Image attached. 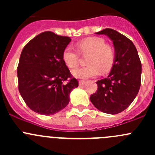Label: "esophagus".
<instances>
[{"mask_svg":"<svg viewBox=\"0 0 155 155\" xmlns=\"http://www.w3.org/2000/svg\"><path fill=\"white\" fill-rule=\"evenodd\" d=\"M85 83V81H84V80H80L79 82V85H80V86H82V85H83Z\"/></svg>","mask_w":155,"mask_h":155,"instance_id":"esophagus-1","label":"esophagus"}]
</instances>
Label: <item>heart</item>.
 Segmentation results:
<instances>
[{"label":"heart","instance_id":"1","mask_svg":"<svg viewBox=\"0 0 155 155\" xmlns=\"http://www.w3.org/2000/svg\"><path fill=\"white\" fill-rule=\"evenodd\" d=\"M77 48L82 54H89L87 60L88 65L73 70L72 74L77 79H86L97 76L100 73H107L112 68L115 61V51L109 45H106L104 39L89 37L78 42ZM79 54L71 46L65 48L63 60L70 68H74L79 63Z\"/></svg>","mask_w":155,"mask_h":155}]
</instances>
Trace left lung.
Wrapping results in <instances>:
<instances>
[{
    "label": "left lung",
    "instance_id": "8db88e82",
    "mask_svg": "<svg viewBox=\"0 0 155 155\" xmlns=\"http://www.w3.org/2000/svg\"><path fill=\"white\" fill-rule=\"evenodd\" d=\"M95 34H104L112 40L115 61L107 77L97 82L98 89L90 100L100 111L115 115L129 107L138 94L141 85V61L133 42L123 34L110 28Z\"/></svg>",
    "mask_w": 155,
    "mask_h": 155
}]
</instances>
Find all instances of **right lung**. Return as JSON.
Masks as SVG:
<instances>
[{"mask_svg":"<svg viewBox=\"0 0 155 155\" xmlns=\"http://www.w3.org/2000/svg\"><path fill=\"white\" fill-rule=\"evenodd\" d=\"M70 41L69 37L46 31L23 48L17 68L18 91L34 112L57 113L68 106L70 92L79 85L63 60L64 50Z\"/></svg>","mask_w":155,"mask_h":155,"instance_id":"1","label":"right lung"}]
</instances>
